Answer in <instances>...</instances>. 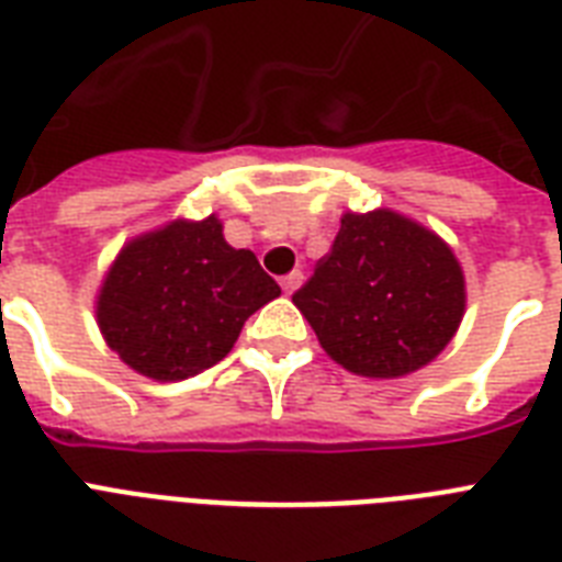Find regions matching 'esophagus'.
Listing matches in <instances>:
<instances>
[{"label": "esophagus", "instance_id": "1", "mask_svg": "<svg viewBox=\"0 0 562 562\" xmlns=\"http://www.w3.org/2000/svg\"><path fill=\"white\" fill-rule=\"evenodd\" d=\"M303 280H306V277H303V271H291L289 277H282V291H285V294H294V291L300 289V285H303Z\"/></svg>", "mask_w": 562, "mask_h": 562}]
</instances>
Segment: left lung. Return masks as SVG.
<instances>
[{
  "label": "left lung",
  "instance_id": "left-lung-1",
  "mask_svg": "<svg viewBox=\"0 0 562 562\" xmlns=\"http://www.w3.org/2000/svg\"><path fill=\"white\" fill-rule=\"evenodd\" d=\"M317 341L350 373L400 379L452 341L467 306L452 247L400 212H347L333 250L294 294Z\"/></svg>",
  "mask_w": 562,
  "mask_h": 562
}]
</instances>
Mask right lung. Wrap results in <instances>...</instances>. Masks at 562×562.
<instances>
[{"label": "right lung", "mask_w": 562, "mask_h": 562, "mask_svg": "<svg viewBox=\"0 0 562 562\" xmlns=\"http://www.w3.org/2000/svg\"><path fill=\"white\" fill-rule=\"evenodd\" d=\"M280 285L250 250L224 241L215 215L171 221L122 247L101 282L95 317L136 373L180 382L218 364Z\"/></svg>", "instance_id": "right-lung-1"}]
</instances>
